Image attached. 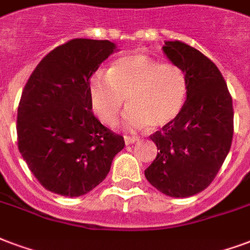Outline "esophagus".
<instances>
[{"label": "esophagus", "instance_id": "34e87169", "mask_svg": "<svg viewBox=\"0 0 250 250\" xmlns=\"http://www.w3.org/2000/svg\"><path fill=\"white\" fill-rule=\"evenodd\" d=\"M124 140H125V144H126V145H132V144H134L137 141H140V138H138V137L125 136L124 137Z\"/></svg>", "mask_w": 250, "mask_h": 250}]
</instances>
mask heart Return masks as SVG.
I'll list each match as a JSON object with an SVG mask.
<instances>
[{
  "mask_svg": "<svg viewBox=\"0 0 250 250\" xmlns=\"http://www.w3.org/2000/svg\"><path fill=\"white\" fill-rule=\"evenodd\" d=\"M124 125L161 127L178 117L187 99V80L181 67L161 63L144 54L118 58L108 71L89 82L92 109L105 124L113 123L126 103Z\"/></svg>",
  "mask_w": 250,
  "mask_h": 250,
  "instance_id": "obj_1",
  "label": "heart"
}]
</instances>
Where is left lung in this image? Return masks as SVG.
Segmentation results:
<instances>
[{"label":"left lung","instance_id":"obj_1","mask_svg":"<svg viewBox=\"0 0 250 250\" xmlns=\"http://www.w3.org/2000/svg\"><path fill=\"white\" fill-rule=\"evenodd\" d=\"M163 52L185 72L187 99L178 117L150 136L159 151L145 176L162 194L188 198L211 185L229 153L233 105L207 56L181 41L165 42Z\"/></svg>","mask_w":250,"mask_h":250}]
</instances>
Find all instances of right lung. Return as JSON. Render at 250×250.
<instances>
[{"label": "right lung", "instance_id": "obj_1", "mask_svg": "<svg viewBox=\"0 0 250 250\" xmlns=\"http://www.w3.org/2000/svg\"><path fill=\"white\" fill-rule=\"evenodd\" d=\"M116 50L109 41L72 39L48 52L26 83L17 114L18 149L48 191L82 196L104 181L125 146L92 113L89 79Z\"/></svg>", "mask_w": 250, "mask_h": 250}]
</instances>
